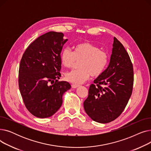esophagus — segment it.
<instances>
[{
    "label": "esophagus",
    "instance_id": "esophagus-1",
    "mask_svg": "<svg viewBox=\"0 0 151 151\" xmlns=\"http://www.w3.org/2000/svg\"><path fill=\"white\" fill-rule=\"evenodd\" d=\"M79 86H80L78 85V84H71V87H72V88H73V89L77 88H78Z\"/></svg>",
    "mask_w": 151,
    "mask_h": 151
}]
</instances>
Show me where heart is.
I'll return each instance as SVG.
<instances>
[{"label":"heart","mask_w":151,"mask_h":151,"mask_svg":"<svg viewBox=\"0 0 151 151\" xmlns=\"http://www.w3.org/2000/svg\"><path fill=\"white\" fill-rule=\"evenodd\" d=\"M80 60V68L65 74L66 80L70 83L81 84L88 80L91 75L93 77L100 76L108 65L109 55L98 46L89 42L76 44L73 47V51L68 48L63 49L60 54V60L65 67H73L76 62Z\"/></svg>","instance_id":"heart-1"}]
</instances>
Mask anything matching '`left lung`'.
<instances>
[{
	"instance_id": "8db88e82",
	"label": "left lung",
	"mask_w": 151,
	"mask_h": 151,
	"mask_svg": "<svg viewBox=\"0 0 151 151\" xmlns=\"http://www.w3.org/2000/svg\"><path fill=\"white\" fill-rule=\"evenodd\" d=\"M93 83L84 101L86 113L99 123L115 120L127 105L133 85V68L129 55L115 37L108 67Z\"/></svg>"
}]
</instances>
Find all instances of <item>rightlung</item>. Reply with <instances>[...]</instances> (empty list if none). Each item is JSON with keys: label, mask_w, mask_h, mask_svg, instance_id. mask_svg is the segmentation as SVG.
Wrapping results in <instances>:
<instances>
[{"label": "right lung", "mask_w": 151, "mask_h": 151, "mask_svg": "<svg viewBox=\"0 0 151 151\" xmlns=\"http://www.w3.org/2000/svg\"><path fill=\"white\" fill-rule=\"evenodd\" d=\"M63 34L49 32L32 43L20 62L19 88L29 111L38 118L52 116L62 104V96L71 88L59 81L61 75L60 52L68 40Z\"/></svg>", "instance_id": "obj_1"}]
</instances>
